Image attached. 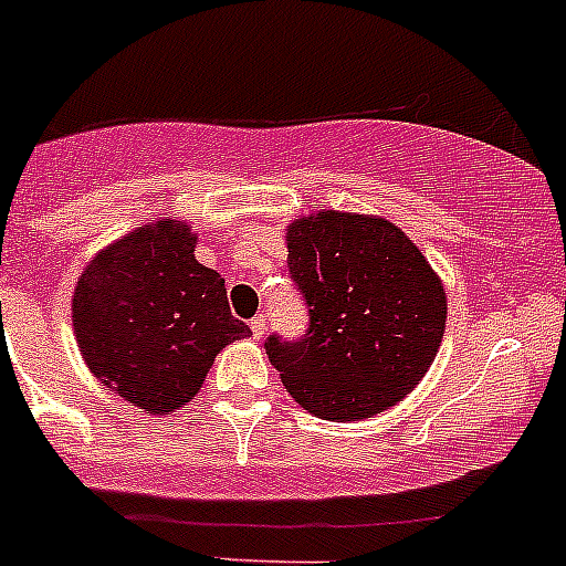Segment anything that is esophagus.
Listing matches in <instances>:
<instances>
[{"label": "esophagus", "mask_w": 566, "mask_h": 566, "mask_svg": "<svg viewBox=\"0 0 566 566\" xmlns=\"http://www.w3.org/2000/svg\"><path fill=\"white\" fill-rule=\"evenodd\" d=\"M249 326H252V334L254 337H263V334H266V317H263V314H258V317H252V323H249Z\"/></svg>", "instance_id": "34e87169"}]
</instances>
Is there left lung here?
Returning a JSON list of instances; mask_svg holds the SVG:
<instances>
[{
  "label": "left lung",
  "mask_w": 566,
  "mask_h": 566,
  "mask_svg": "<svg viewBox=\"0 0 566 566\" xmlns=\"http://www.w3.org/2000/svg\"><path fill=\"white\" fill-rule=\"evenodd\" d=\"M289 274L308 306L297 339L269 334L286 391L323 419L374 417L431 368L444 289L408 234L382 218L317 212L289 227Z\"/></svg>",
  "instance_id": "left-lung-1"
}]
</instances>
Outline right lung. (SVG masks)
Instances as JSON below:
<instances>
[{
  "instance_id": "obj_1",
  "label": "right lung",
  "mask_w": 566,
  "mask_h": 566,
  "mask_svg": "<svg viewBox=\"0 0 566 566\" xmlns=\"http://www.w3.org/2000/svg\"><path fill=\"white\" fill-rule=\"evenodd\" d=\"M192 252L184 223L135 229L84 269L73 294V328L90 371L149 413L187 405L214 354L249 334L229 312L221 274Z\"/></svg>"
}]
</instances>
